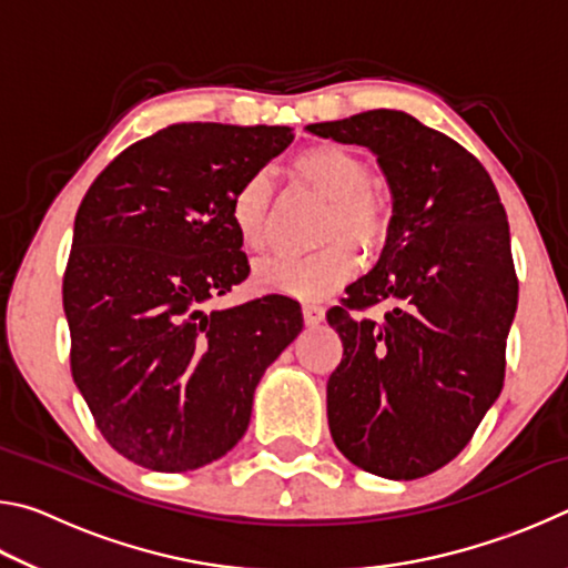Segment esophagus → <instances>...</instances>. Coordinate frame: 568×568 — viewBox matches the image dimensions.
Segmentation results:
<instances>
[{
    "label": "esophagus",
    "mask_w": 568,
    "mask_h": 568,
    "mask_svg": "<svg viewBox=\"0 0 568 568\" xmlns=\"http://www.w3.org/2000/svg\"><path fill=\"white\" fill-rule=\"evenodd\" d=\"M303 318H305V325H318L325 318V307L318 305V303H305L303 305Z\"/></svg>",
    "instance_id": "34e87169"
}]
</instances>
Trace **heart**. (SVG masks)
I'll return each mask as SVG.
<instances>
[{
	"instance_id": "1",
	"label": "heart",
	"mask_w": 568,
	"mask_h": 568,
	"mask_svg": "<svg viewBox=\"0 0 568 568\" xmlns=\"http://www.w3.org/2000/svg\"><path fill=\"white\" fill-rule=\"evenodd\" d=\"M295 172L307 185L331 200L318 240L328 243L305 257H265L255 267V283L263 291L297 297H323L353 275L358 257L351 243L365 250L383 245L390 230V210L376 190H371V168L355 152L338 145H315L295 158ZM230 220L240 245L261 253L271 237V180L253 172L230 197Z\"/></svg>"
}]
</instances>
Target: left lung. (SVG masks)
Segmentation results:
<instances>
[{
	"mask_svg": "<svg viewBox=\"0 0 568 568\" xmlns=\"http://www.w3.org/2000/svg\"><path fill=\"white\" fill-rule=\"evenodd\" d=\"M368 148L393 215L378 263L345 287L328 323L343 361L328 378V426L368 474L420 478L454 460L504 388L518 281L506 210L484 165L398 110L307 124ZM389 305L381 324L355 310Z\"/></svg>",
	"mask_w": 568,
	"mask_h": 568,
	"instance_id": "8db88e82",
	"label": "left lung"
}]
</instances>
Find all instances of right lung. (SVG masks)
Listing matches in <instances>:
<instances>
[{"instance_id": "add662e5", "label": "right lung", "mask_w": 568, "mask_h": 568, "mask_svg": "<svg viewBox=\"0 0 568 568\" xmlns=\"http://www.w3.org/2000/svg\"><path fill=\"white\" fill-rule=\"evenodd\" d=\"M291 142V128L170 124L120 152L77 210L62 283L72 378L132 464L180 474L225 456L303 331L287 295L205 307L250 273L230 197Z\"/></svg>"}]
</instances>
